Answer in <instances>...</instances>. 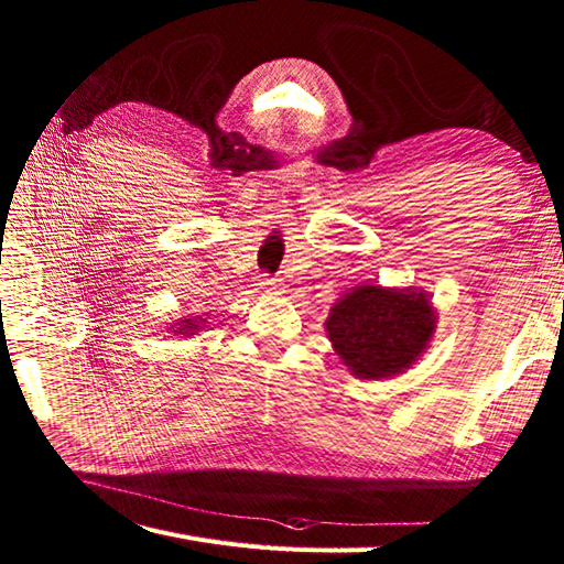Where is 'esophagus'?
Wrapping results in <instances>:
<instances>
[{"label": "esophagus", "instance_id": "esophagus-1", "mask_svg": "<svg viewBox=\"0 0 564 564\" xmlns=\"http://www.w3.org/2000/svg\"><path fill=\"white\" fill-rule=\"evenodd\" d=\"M263 289H267L269 293H283V281H279V279H263Z\"/></svg>", "mask_w": 564, "mask_h": 564}]
</instances>
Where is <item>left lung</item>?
<instances>
[{"label":"left lung","mask_w":564,"mask_h":564,"mask_svg":"<svg viewBox=\"0 0 564 564\" xmlns=\"http://www.w3.org/2000/svg\"><path fill=\"white\" fill-rule=\"evenodd\" d=\"M436 322V307L422 289L358 283L332 305L325 329L351 376L382 380L404 373L422 358Z\"/></svg>","instance_id":"obj_1"}]
</instances>
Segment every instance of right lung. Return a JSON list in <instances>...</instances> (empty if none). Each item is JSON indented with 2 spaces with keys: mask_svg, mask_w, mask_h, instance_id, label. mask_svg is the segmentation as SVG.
<instances>
[{
  "mask_svg": "<svg viewBox=\"0 0 564 564\" xmlns=\"http://www.w3.org/2000/svg\"><path fill=\"white\" fill-rule=\"evenodd\" d=\"M172 332L176 334V337H194L196 332H200L203 327H206V319H203L200 315L196 317H178L174 319V325H170Z\"/></svg>",
  "mask_w": 564,
  "mask_h": 564,
  "instance_id": "right-lung-1",
  "label": "right lung"
}]
</instances>
